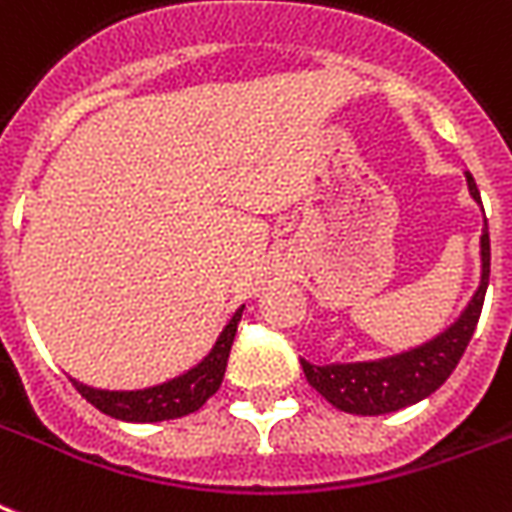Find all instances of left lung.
Segmentation results:
<instances>
[{
	"mask_svg": "<svg viewBox=\"0 0 512 512\" xmlns=\"http://www.w3.org/2000/svg\"><path fill=\"white\" fill-rule=\"evenodd\" d=\"M464 179H467L470 198L481 206V193H478L473 174L464 171ZM489 268V222L483 214L481 279H478L473 298L464 303L459 317L451 325L411 349L384 354V357H370V360L314 365L300 357V368L306 373V381L338 411L357 413V416H381V413L400 411L405 405L429 397L435 389L446 384V378L454 373L467 343L473 338L478 317H481L483 298H486V287H489Z\"/></svg>",
	"mask_w": 512,
	"mask_h": 512,
	"instance_id": "8db88e82",
	"label": "left lung"
}]
</instances>
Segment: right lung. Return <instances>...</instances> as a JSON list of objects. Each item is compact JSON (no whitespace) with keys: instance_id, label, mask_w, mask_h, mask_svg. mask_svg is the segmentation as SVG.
<instances>
[{"instance_id":"obj_1","label":"right lung","mask_w":512,"mask_h":512,"mask_svg":"<svg viewBox=\"0 0 512 512\" xmlns=\"http://www.w3.org/2000/svg\"><path fill=\"white\" fill-rule=\"evenodd\" d=\"M241 314H244V306L233 311V317L228 319V325L222 327L212 349L206 351L193 368H187L185 373H179L169 381L144 386V389H96V386H88L72 378L74 389L88 403L96 405L101 413L120 421L152 424V421H169L195 413L220 389Z\"/></svg>"}]
</instances>
